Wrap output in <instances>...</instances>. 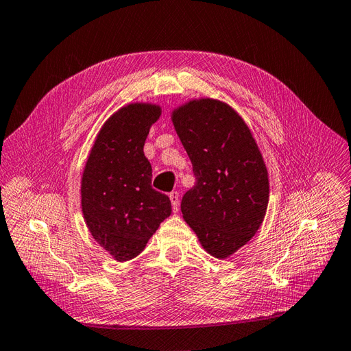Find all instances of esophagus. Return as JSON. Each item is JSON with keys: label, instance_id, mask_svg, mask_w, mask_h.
Wrapping results in <instances>:
<instances>
[{"label": "esophagus", "instance_id": "34e87169", "mask_svg": "<svg viewBox=\"0 0 351 351\" xmlns=\"http://www.w3.org/2000/svg\"><path fill=\"white\" fill-rule=\"evenodd\" d=\"M169 197H170V202H172L173 212H178V208H179V193L173 191V193H170Z\"/></svg>", "mask_w": 351, "mask_h": 351}]
</instances>
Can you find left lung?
I'll use <instances>...</instances> for the list:
<instances>
[{
	"label": "left lung",
	"instance_id": "left-lung-1",
	"mask_svg": "<svg viewBox=\"0 0 351 351\" xmlns=\"http://www.w3.org/2000/svg\"><path fill=\"white\" fill-rule=\"evenodd\" d=\"M172 121L195 176L182 197V217L206 252L223 259L264 221L269 184L261 151L243 119L217 99L176 108Z\"/></svg>",
	"mask_w": 351,
	"mask_h": 351
}]
</instances>
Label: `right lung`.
<instances>
[{"label":"right lung","mask_w":351,"mask_h":351,"mask_svg":"<svg viewBox=\"0 0 351 351\" xmlns=\"http://www.w3.org/2000/svg\"><path fill=\"white\" fill-rule=\"evenodd\" d=\"M158 105L129 104L99 130L82 178V209L90 234L117 261L138 256L172 213L169 197L151 186L143 145Z\"/></svg>","instance_id":"right-lung-1"}]
</instances>
